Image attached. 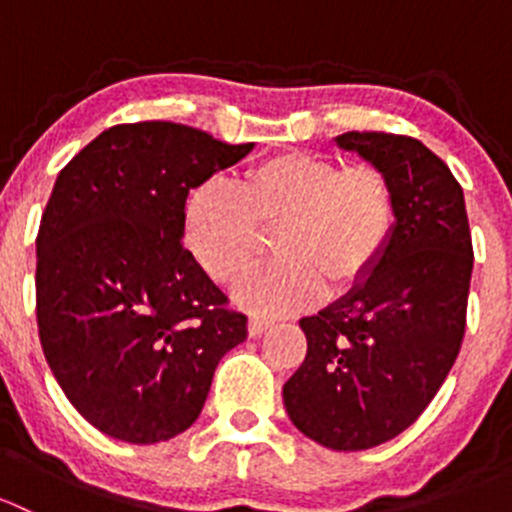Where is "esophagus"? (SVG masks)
Returning a JSON list of instances; mask_svg holds the SVG:
<instances>
[{
    "label": "esophagus",
    "instance_id": "esophagus-1",
    "mask_svg": "<svg viewBox=\"0 0 512 512\" xmlns=\"http://www.w3.org/2000/svg\"><path fill=\"white\" fill-rule=\"evenodd\" d=\"M272 324H275V319H270V317H252L250 319V337H262V334H265Z\"/></svg>",
    "mask_w": 512,
    "mask_h": 512
}]
</instances>
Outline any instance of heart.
I'll return each instance as SVG.
<instances>
[{
	"label": "heart",
	"mask_w": 512,
	"mask_h": 512,
	"mask_svg": "<svg viewBox=\"0 0 512 512\" xmlns=\"http://www.w3.org/2000/svg\"><path fill=\"white\" fill-rule=\"evenodd\" d=\"M396 223L384 170L289 151L247 170L237 188L225 180L198 185L185 203L183 237L215 282L232 285L262 257L265 232H277L280 260L242 282L235 299L252 312L287 314L327 287L359 285L389 250Z\"/></svg>",
	"instance_id": "heart-1"
}]
</instances>
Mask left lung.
Returning a JSON list of instances; mask_svg holds the SVG:
<instances>
[{
	"mask_svg": "<svg viewBox=\"0 0 512 512\" xmlns=\"http://www.w3.org/2000/svg\"><path fill=\"white\" fill-rule=\"evenodd\" d=\"M334 143L389 175L399 223L359 285L299 319L307 356L282 396L304 436L364 451L406 431L446 381L466 332L473 245L461 185L421 141L349 131Z\"/></svg>",
	"mask_w": 512,
	"mask_h": 512,
	"instance_id": "8db88e82",
	"label": "left lung"
}]
</instances>
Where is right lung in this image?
I'll return each mask as SVG.
<instances>
[{
    "instance_id": "1",
    "label": "right lung",
    "mask_w": 512,
    "mask_h": 512,
    "mask_svg": "<svg viewBox=\"0 0 512 512\" xmlns=\"http://www.w3.org/2000/svg\"><path fill=\"white\" fill-rule=\"evenodd\" d=\"M255 143L168 121L123 123L56 178L36 237V319L46 361L91 426L126 443L195 423L247 317L183 247L188 193Z\"/></svg>"
}]
</instances>
